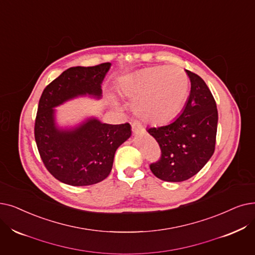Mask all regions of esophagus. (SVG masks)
<instances>
[{"mask_svg": "<svg viewBox=\"0 0 255 255\" xmlns=\"http://www.w3.org/2000/svg\"><path fill=\"white\" fill-rule=\"evenodd\" d=\"M131 127H132V131H133V133H135V134L142 133V132H145V128H143L142 125L137 121H134L133 123L131 124Z\"/></svg>", "mask_w": 255, "mask_h": 255, "instance_id": "esophagus-1", "label": "esophagus"}]
</instances>
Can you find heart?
Listing matches in <instances>:
<instances>
[{"instance_id":"1","label":"heart","mask_w":255,"mask_h":255,"mask_svg":"<svg viewBox=\"0 0 255 255\" xmlns=\"http://www.w3.org/2000/svg\"><path fill=\"white\" fill-rule=\"evenodd\" d=\"M122 96L133 102L135 115L150 124H165L182 112L190 93V79L178 66H153L123 80Z\"/></svg>"}]
</instances>
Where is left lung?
Instances as JSON below:
<instances>
[{"label": "left lung", "mask_w": 255, "mask_h": 255, "mask_svg": "<svg viewBox=\"0 0 255 255\" xmlns=\"http://www.w3.org/2000/svg\"><path fill=\"white\" fill-rule=\"evenodd\" d=\"M185 72L191 80V93L181 115L168 125L147 130L161 150L160 158L151 163L150 169L163 181L190 179L215 152L218 109L214 96L201 77Z\"/></svg>", "instance_id": "left-lung-1"}]
</instances>
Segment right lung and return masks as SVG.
<instances>
[{
	"mask_svg": "<svg viewBox=\"0 0 255 255\" xmlns=\"http://www.w3.org/2000/svg\"><path fill=\"white\" fill-rule=\"evenodd\" d=\"M110 65L70 68L43 90L39 99L34 126L37 149L47 170L65 184L84 186L104 180L112 171L117 149L131 135L128 123L110 125L96 118L72 129H60L55 123L54 107L79 96L101 98V84Z\"/></svg>",
	"mask_w": 255,
	"mask_h": 255,
	"instance_id": "obj_1",
	"label": "right lung"
}]
</instances>
